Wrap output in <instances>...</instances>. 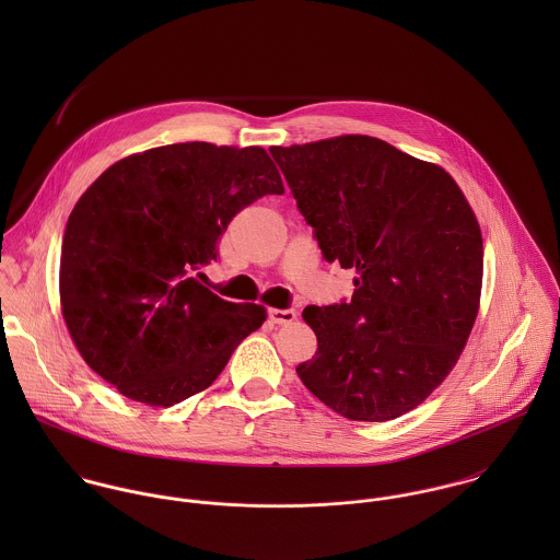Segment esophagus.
Segmentation results:
<instances>
[{"instance_id": "1", "label": "esophagus", "mask_w": 560, "mask_h": 560, "mask_svg": "<svg viewBox=\"0 0 560 560\" xmlns=\"http://www.w3.org/2000/svg\"><path fill=\"white\" fill-rule=\"evenodd\" d=\"M295 319H298V313L291 311V308H284V311L273 308V311H269V320L276 323V325H289V323H293Z\"/></svg>"}]
</instances>
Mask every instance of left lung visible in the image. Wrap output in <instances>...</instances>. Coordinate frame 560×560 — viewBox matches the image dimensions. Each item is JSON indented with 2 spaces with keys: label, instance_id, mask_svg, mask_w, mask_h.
I'll return each instance as SVG.
<instances>
[{
  "label": "left lung",
  "instance_id": "obj_1",
  "mask_svg": "<svg viewBox=\"0 0 560 560\" xmlns=\"http://www.w3.org/2000/svg\"><path fill=\"white\" fill-rule=\"evenodd\" d=\"M327 262L355 269L351 300L304 308L317 353L302 384L349 420L386 422L457 364L479 313V222L448 172L384 140L271 147Z\"/></svg>",
  "mask_w": 560,
  "mask_h": 560
}]
</instances>
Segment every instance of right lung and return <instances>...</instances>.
<instances>
[{"instance_id":"add662e5","label":"right lung","mask_w":560,"mask_h":560,"mask_svg":"<svg viewBox=\"0 0 560 560\" xmlns=\"http://www.w3.org/2000/svg\"><path fill=\"white\" fill-rule=\"evenodd\" d=\"M282 191L258 147L183 142L107 167L69 215L60 258L62 315L88 366L149 405L209 388L267 313L218 298L200 267L241 209Z\"/></svg>"}]
</instances>
